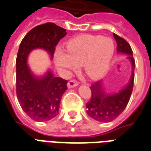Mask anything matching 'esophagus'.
<instances>
[{
  "mask_svg": "<svg viewBox=\"0 0 151 151\" xmlns=\"http://www.w3.org/2000/svg\"><path fill=\"white\" fill-rule=\"evenodd\" d=\"M78 85V82L76 80H71L67 83V86H68V88H73V87L77 86Z\"/></svg>",
  "mask_w": 151,
  "mask_h": 151,
  "instance_id": "obj_1",
  "label": "esophagus"
}]
</instances>
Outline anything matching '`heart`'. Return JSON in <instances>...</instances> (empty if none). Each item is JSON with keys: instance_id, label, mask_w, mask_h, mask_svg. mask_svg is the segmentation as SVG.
Instances as JSON below:
<instances>
[{"instance_id": "b5f03b06", "label": "heart", "mask_w": 151, "mask_h": 151, "mask_svg": "<svg viewBox=\"0 0 151 151\" xmlns=\"http://www.w3.org/2000/svg\"><path fill=\"white\" fill-rule=\"evenodd\" d=\"M65 50H57L54 54L56 65L62 73L68 74L82 65L85 73L90 78L98 79L110 68L114 43L110 37L85 34L68 41Z\"/></svg>"}]
</instances>
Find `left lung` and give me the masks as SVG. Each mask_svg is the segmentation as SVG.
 I'll use <instances>...</instances> for the list:
<instances>
[{
	"instance_id": "obj_1",
	"label": "left lung",
	"mask_w": 151,
	"mask_h": 151,
	"mask_svg": "<svg viewBox=\"0 0 151 151\" xmlns=\"http://www.w3.org/2000/svg\"><path fill=\"white\" fill-rule=\"evenodd\" d=\"M117 42V52L128 54V58L132 65V75L129 82L122 90L114 93H106L102 89L101 81L93 82L90 90L92 96L86 103L88 115L94 120L101 122H109L121 114L127 107L134 86L135 61L129 44L126 40L115 33H113Z\"/></svg>"
}]
</instances>
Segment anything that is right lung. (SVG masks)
<instances>
[{"label":"right lung","mask_w":151,"mask_h":151,"mask_svg":"<svg viewBox=\"0 0 151 151\" xmlns=\"http://www.w3.org/2000/svg\"><path fill=\"white\" fill-rule=\"evenodd\" d=\"M65 35V29L48 22L32 29L20 44L16 60L17 96L22 110L35 121H49L58 114L67 81L50 71L42 78L35 77L27 65L28 56L34 49H44L52 58L55 46Z\"/></svg>","instance_id":"1"}]
</instances>
